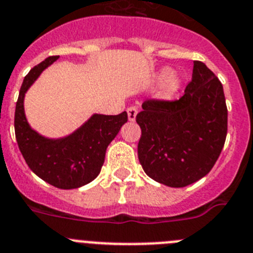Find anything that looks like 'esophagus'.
<instances>
[{
	"mask_svg": "<svg viewBox=\"0 0 253 253\" xmlns=\"http://www.w3.org/2000/svg\"><path fill=\"white\" fill-rule=\"evenodd\" d=\"M137 112H139V109H137V107H136V105H131V107H128V108H127V116H128V121H135Z\"/></svg>",
	"mask_w": 253,
	"mask_h": 253,
	"instance_id": "obj_1",
	"label": "esophagus"
}]
</instances>
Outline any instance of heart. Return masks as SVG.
<instances>
[{
	"label": "heart",
	"mask_w": 253,
	"mask_h": 253,
	"mask_svg": "<svg viewBox=\"0 0 253 253\" xmlns=\"http://www.w3.org/2000/svg\"><path fill=\"white\" fill-rule=\"evenodd\" d=\"M160 78L164 79L160 86V94L164 98H170L178 91L179 86H181V79L174 74H170V71L167 69L162 70L160 72Z\"/></svg>",
	"instance_id": "b5f03b06"
}]
</instances>
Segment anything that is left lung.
Listing matches in <instances>:
<instances>
[{
	"label": "left lung",
	"instance_id": "1",
	"mask_svg": "<svg viewBox=\"0 0 253 253\" xmlns=\"http://www.w3.org/2000/svg\"><path fill=\"white\" fill-rule=\"evenodd\" d=\"M141 128L137 155L145 173L169 187L205 177L225 142L228 109L223 85L201 61L177 100L148 99L136 116Z\"/></svg>",
	"mask_w": 253,
	"mask_h": 253
}]
</instances>
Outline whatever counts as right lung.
Segmentation results:
<instances>
[{"label":"right lung","mask_w":253,"mask_h":253,"mask_svg":"<svg viewBox=\"0 0 253 253\" xmlns=\"http://www.w3.org/2000/svg\"><path fill=\"white\" fill-rule=\"evenodd\" d=\"M58 58L52 56L34 66L20 87L15 109V136L26 164L43 181L62 190L84 186L99 174L105 150L127 122V113L94 114L84 126L65 139L49 140L33 131L24 113L26 90L41 72Z\"/></svg>","instance_id":"obj_1"}]
</instances>
